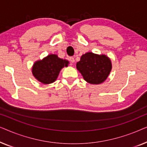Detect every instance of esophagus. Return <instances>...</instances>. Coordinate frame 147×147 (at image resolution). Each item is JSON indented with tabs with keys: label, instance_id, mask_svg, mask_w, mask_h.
<instances>
[{
	"label": "esophagus",
	"instance_id": "obj_1",
	"mask_svg": "<svg viewBox=\"0 0 147 147\" xmlns=\"http://www.w3.org/2000/svg\"><path fill=\"white\" fill-rule=\"evenodd\" d=\"M69 61L71 62V63H74L75 62V59H74V57H69Z\"/></svg>",
	"mask_w": 147,
	"mask_h": 147
}]
</instances>
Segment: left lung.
<instances>
[{
    "label": "left lung",
    "mask_w": 147,
    "mask_h": 147,
    "mask_svg": "<svg viewBox=\"0 0 147 147\" xmlns=\"http://www.w3.org/2000/svg\"><path fill=\"white\" fill-rule=\"evenodd\" d=\"M111 60L104 54L88 52L82 55L76 68L88 83L100 84L107 79L112 70Z\"/></svg>",
    "instance_id": "obj_1"
}]
</instances>
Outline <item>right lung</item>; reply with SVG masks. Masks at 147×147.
Listing matches in <instances>:
<instances>
[{
    "label": "right lung",
    "mask_w": 147,
    "mask_h": 147,
    "mask_svg": "<svg viewBox=\"0 0 147 147\" xmlns=\"http://www.w3.org/2000/svg\"><path fill=\"white\" fill-rule=\"evenodd\" d=\"M69 64L67 60L61 59L56 54H50L34 63L32 74L35 79L42 84H49L57 80L62 68L67 67Z\"/></svg>",
    "instance_id": "right-lung-1"
}]
</instances>
